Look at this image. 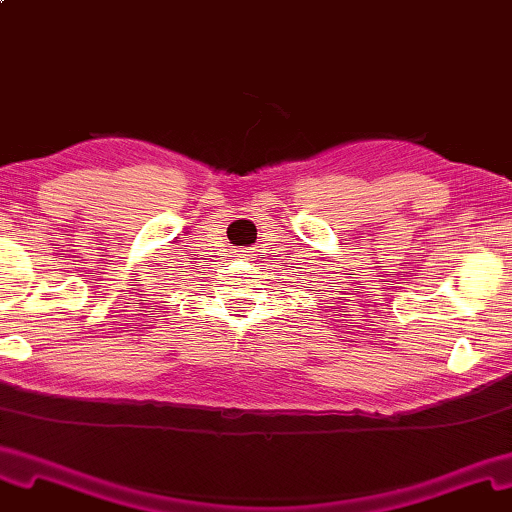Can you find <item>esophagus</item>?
<instances>
[{
  "instance_id": "esophagus-1",
  "label": "esophagus",
  "mask_w": 512,
  "mask_h": 512,
  "mask_svg": "<svg viewBox=\"0 0 512 512\" xmlns=\"http://www.w3.org/2000/svg\"><path fill=\"white\" fill-rule=\"evenodd\" d=\"M239 257H250V255L246 253V250H242V255H239Z\"/></svg>"
}]
</instances>
